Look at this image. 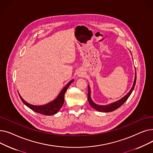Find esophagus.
I'll list each match as a JSON object with an SVG mask.
<instances>
[{"instance_id":"obj_1","label":"esophagus","mask_w":153,"mask_h":153,"mask_svg":"<svg viewBox=\"0 0 153 153\" xmlns=\"http://www.w3.org/2000/svg\"><path fill=\"white\" fill-rule=\"evenodd\" d=\"M79 76H81V75H79Z\"/></svg>"}]
</instances>
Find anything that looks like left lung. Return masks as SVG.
<instances>
[{"instance_id": "8db88e82", "label": "left lung", "mask_w": 153, "mask_h": 153, "mask_svg": "<svg viewBox=\"0 0 153 153\" xmlns=\"http://www.w3.org/2000/svg\"><path fill=\"white\" fill-rule=\"evenodd\" d=\"M136 73L135 74V78H134V84L133 85L131 88V89L130 90V91L128 92L124 97H123L122 99L119 100L118 101L114 102L113 103L109 104L108 105H97V104L94 103L92 100L91 99V90H90V87L88 85V94H87V98H88V101H89L91 106L94 108V109H95L96 110L99 111H103V112H110V111H114L116 109L120 107H121L123 104L127 100V99H128V97H130V95H131V94L132 93L134 86H135V84H136Z\"/></svg>"}]
</instances>
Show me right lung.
Returning a JSON list of instances; mask_svg holds the SVG:
<instances>
[{
	"label": "right lung",
	"instance_id": "right-lung-1",
	"mask_svg": "<svg viewBox=\"0 0 153 153\" xmlns=\"http://www.w3.org/2000/svg\"><path fill=\"white\" fill-rule=\"evenodd\" d=\"M74 81V80H72L70 81L65 87H64V89L62 90V91L60 92L58 97L56 98L54 100L53 102L46 104L44 105H40V106H36V105H33L31 104L27 103L24 100L21 96L19 95L20 97L23 102V103L27 105L28 108L31 109L32 110L35 111L36 113L43 114L45 115H53L56 114L59 111V110L62 107L63 105V103L64 102V94H65L68 87L71 85V84Z\"/></svg>",
	"mask_w": 153,
	"mask_h": 153
}]
</instances>
